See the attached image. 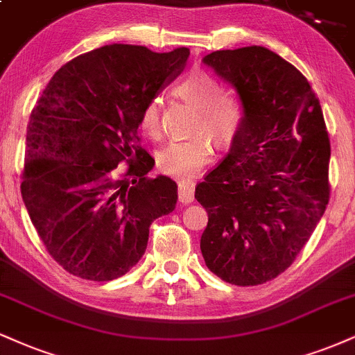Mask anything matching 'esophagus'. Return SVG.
<instances>
[{"instance_id":"1","label":"esophagus","mask_w":355,"mask_h":355,"mask_svg":"<svg viewBox=\"0 0 355 355\" xmlns=\"http://www.w3.org/2000/svg\"><path fill=\"white\" fill-rule=\"evenodd\" d=\"M195 198V182L190 178L178 180V200L182 203H191Z\"/></svg>"}]
</instances>
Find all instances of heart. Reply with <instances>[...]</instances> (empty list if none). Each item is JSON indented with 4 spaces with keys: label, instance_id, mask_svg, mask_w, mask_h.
<instances>
[{
    "label": "heart",
    "instance_id": "1",
    "mask_svg": "<svg viewBox=\"0 0 355 355\" xmlns=\"http://www.w3.org/2000/svg\"><path fill=\"white\" fill-rule=\"evenodd\" d=\"M178 96L198 107L190 139L172 140L157 152V165L164 173L187 177L202 170L213 157V142L225 145L236 137L245 121V104L234 92H220V84L203 71H193L177 85ZM140 127L148 135L160 134V99L152 97L140 110ZM210 133L212 137L207 135Z\"/></svg>",
    "mask_w": 355,
    "mask_h": 355
}]
</instances>
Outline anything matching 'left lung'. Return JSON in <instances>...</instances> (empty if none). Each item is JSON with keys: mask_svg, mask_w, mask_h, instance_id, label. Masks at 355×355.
I'll return each instance as SVG.
<instances>
[{"mask_svg": "<svg viewBox=\"0 0 355 355\" xmlns=\"http://www.w3.org/2000/svg\"><path fill=\"white\" fill-rule=\"evenodd\" d=\"M203 62L236 89L245 121L195 189L208 213L200 250L226 283L263 284L291 266L326 211V122L304 76L263 46L215 51Z\"/></svg>", "mask_w": 355, "mask_h": 355, "instance_id": "8db88e82", "label": "left lung"}]
</instances>
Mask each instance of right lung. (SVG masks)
Returning a JSON list of instances; mask_svg holds the SVG:
<instances>
[{
  "instance_id": "add662e5",
  "label": "right lung",
  "mask_w": 355,
  "mask_h": 355,
  "mask_svg": "<svg viewBox=\"0 0 355 355\" xmlns=\"http://www.w3.org/2000/svg\"><path fill=\"white\" fill-rule=\"evenodd\" d=\"M189 55L102 46L64 64L34 105L21 195L48 253L71 275L123 276L144 256L152 221L175 210L177 183L148 177L155 160L137 129L145 102Z\"/></svg>"
}]
</instances>
